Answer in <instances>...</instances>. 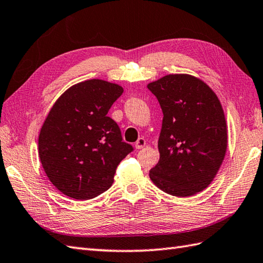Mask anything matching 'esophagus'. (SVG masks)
Masks as SVG:
<instances>
[{
	"mask_svg": "<svg viewBox=\"0 0 263 263\" xmlns=\"http://www.w3.org/2000/svg\"><path fill=\"white\" fill-rule=\"evenodd\" d=\"M144 145H145L144 138H139L138 141L136 142V149H142Z\"/></svg>",
	"mask_w": 263,
	"mask_h": 263,
	"instance_id": "esophagus-1",
	"label": "esophagus"
}]
</instances>
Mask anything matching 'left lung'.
I'll return each mask as SVG.
<instances>
[{"instance_id": "1", "label": "left lung", "mask_w": 263, "mask_h": 263, "mask_svg": "<svg viewBox=\"0 0 263 263\" xmlns=\"http://www.w3.org/2000/svg\"><path fill=\"white\" fill-rule=\"evenodd\" d=\"M148 88L163 114L160 159L150 170V179L169 195L192 196L211 184L227 152L221 103L204 82L191 75H167Z\"/></svg>"}]
</instances>
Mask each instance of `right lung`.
I'll return each mask as SVG.
<instances>
[{
    "instance_id": "obj_1",
    "label": "right lung",
    "mask_w": 263,
    "mask_h": 263,
    "mask_svg": "<svg viewBox=\"0 0 263 263\" xmlns=\"http://www.w3.org/2000/svg\"><path fill=\"white\" fill-rule=\"evenodd\" d=\"M123 88L101 79L74 85L59 97L39 134V157L49 180L75 199L112 186L115 170L133 146L122 139L108 109Z\"/></svg>"
}]
</instances>
